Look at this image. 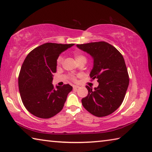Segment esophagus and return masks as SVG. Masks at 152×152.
<instances>
[{
	"label": "esophagus",
	"instance_id": "1",
	"mask_svg": "<svg viewBox=\"0 0 152 152\" xmlns=\"http://www.w3.org/2000/svg\"><path fill=\"white\" fill-rule=\"evenodd\" d=\"M78 88V86H75V85L73 86V89L74 90H77Z\"/></svg>",
	"mask_w": 152,
	"mask_h": 152
}]
</instances>
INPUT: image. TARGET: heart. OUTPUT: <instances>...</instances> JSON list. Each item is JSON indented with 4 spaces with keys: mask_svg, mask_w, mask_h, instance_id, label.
Instances as JSON below:
<instances>
[{
    "mask_svg": "<svg viewBox=\"0 0 152 152\" xmlns=\"http://www.w3.org/2000/svg\"><path fill=\"white\" fill-rule=\"evenodd\" d=\"M74 57H75L76 60L77 61V62H78L80 61H82V60H84V61H86V58L85 56L84 55L81 54V53H76L75 54H74ZM63 60H64V58L61 56H59L58 60H57V64L58 65H60V64H62L63 62ZM71 79L72 80H76V78L75 76H71Z\"/></svg>",
    "mask_w": 152,
    "mask_h": 152,
    "instance_id": "heart-1",
    "label": "heart"
}]
</instances>
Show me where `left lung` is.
Returning a JSON list of instances; mask_svg holds the SVG:
<instances>
[{
	"instance_id": "1",
	"label": "left lung",
	"mask_w": 152,
	"mask_h": 152,
	"mask_svg": "<svg viewBox=\"0 0 152 152\" xmlns=\"http://www.w3.org/2000/svg\"><path fill=\"white\" fill-rule=\"evenodd\" d=\"M76 46L93 58L94 66L90 76L99 82V86L94 89L86 86L88 95L82 99V104L96 117L110 115L122 104L129 83L124 58L114 46L105 42Z\"/></svg>"
}]
</instances>
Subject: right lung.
<instances>
[{
    "label": "right lung",
    "mask_w": 152,
    "mask_h": 152,
    "mask_svg": "<svg viewBox=\"0 0 152 152\" xmlns=\"http://www.w3.org/2000/svg\"><path fill=\"white\" fill-rule=\"evenodd\" d=\"M46 43L38 46L27 56L20 68L18 83L22 102L35 116L49 119L62 110L72 87L52 84L60 53L74 45Z\"/></svg>",
    "instance_id": "obj_1"
}]
</instances>
